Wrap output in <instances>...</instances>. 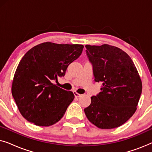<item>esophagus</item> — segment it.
<instances>
[{
	"mask_svg": "<svg viewBox=\"0 0 152 152\" xmlns=\"http://www.w3.org/2000/svg\"><path fill=\"white\" fill-rule=\"evenodd\" d=\"M73 93H74V95H75V97H80V95H81L80 94H79V93L75 92V91L73 92Z\"/></svg>",
	"mask_w": 152,
	"mask_h": 152,
	"instance_id": "34e87169",
	"label": "esophagus"
}]
</instances>
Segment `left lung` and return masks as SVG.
<instances>
[{
	"mask_svg": "<svg viewBox=\"0 0 152 152\" xmlns=\"http://www.w3.org/2000/svg\"><path fill=\"white\" fill-rule=\"evenodd\" d=\"M95 82L102 83L84 112L91 123L103 129L121 126L134 115L142 93V82L131 57L112 45H86Z\"/></svg>",
	"mask_w": 152,
	"mask_h": 152,
	"instance_id": "8db88e82",
	"label": "left lung"
}]
</instances>
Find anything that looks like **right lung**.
I'll use <instances>...</instances> for the list:
<instances>
[{
  "instance_id": "1",
  "label": "right lung",
  "mask_w": 152,
  "mask_h": 152,
  "mask_svg": "<svg viewBox=\"0 0 152 152\" xmlns=\"http://www.w3.org/2000/svg\"><path fill=\"white\" fill-rule=\"evenodd\" d=\"M83 48V45L45 42L23 57L14 74L12 94L28 122L48 126L63 117L75 95L53 82L65 75L68 65L80 57Z\"/></svg>"
}]
</instances>
